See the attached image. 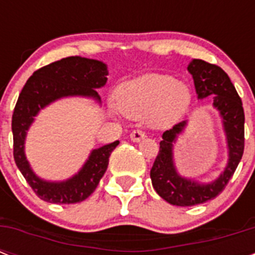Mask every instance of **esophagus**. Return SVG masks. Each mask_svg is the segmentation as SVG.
I'll use <instances>...</instances> for the list:
<instances>
[{
  "instance_id": "34e87169",
  "label": "esophagus",
  "mask_w": 255,
  "mask_h": 255,
  "mask_svg": "<svg viewBox=\"0 0 255 255\" xmlns=\"http://www.w3.org/2000/svg\"><path fill=\"white\" fill-rule=\"evenodd\" d=\"M129 137H131L132 141H135V143H137V141H141L143 139H145L147 137V135L144 133L143 131H140V129H135V131L131 132V135H129Z\"/></svg>"
}]
</instances>
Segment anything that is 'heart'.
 Instances as JSON below:
<instances>
[{
  "label": "heart",
  "instance_id": "b5f03b06",
  "mask_svg": "<svg viewBox=\"0 0 255 255\" xmlns=\"http://www.w3.org/2000/svg\"><path fill=\"white\" fill-rule=\"evenodd\" d=\"M190 102L185 83L170 75L147 74L118 88L116 104L132 119H149L156 126H169L184 114Z\"/></svg>",
  "mask_w": 255,
  "mask_h": 255
}]
</instances>
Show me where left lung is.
Instances as JSON below:
<instances>
[{"instance_id": "1", "label": "left lung", "mask_w": 255, "mask_h": 255, "mask_svg": "<svg viewBox=\"0 0 255 255\" xmlns=\"http://www.w3.org/2000/svg\"><path fill=\"white\" fill-rule=\"evenodd\" d=\"M188 71L193 77L198 99L213 96V107L222 118L229 160L218 178L208 184L181 177L173 163V143L185 128L186 122L184 120L164 132L160 151L151 169V180L160 197L176 206L197 205L217 197L237 169L245 147L244 107L228 74L221 67L202 59H193L188 66Z\"/></svg>"}]
</instances>
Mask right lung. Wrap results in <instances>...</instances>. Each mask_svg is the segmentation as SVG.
Segmentation results:
<instances>
[{
  "instance_id": "right-lung-1",
  "label": "right lung",
  "mask_w": 255,
  "mask_h": 255,
  "mask_svg": "<svg viewBox=\"0 0 255 255\" xmlns=\"http://www.w3.org/2000/svg\"><path fill=\"white\" fill-rule=\"evenodd\" d=\"M107 75V66L103 62L69 57L37 70L22 88L11 119L14 161L31 189L43 201L77 204L86 200L106 173L110 155L118 147L119 140L94 149L82 169L69 180L46 181L34 173L25 156L26 133L34 122V116L42 108L66 96H87L100 102L96 88L106 85Z\"/></svg>"
}]
</instances>
